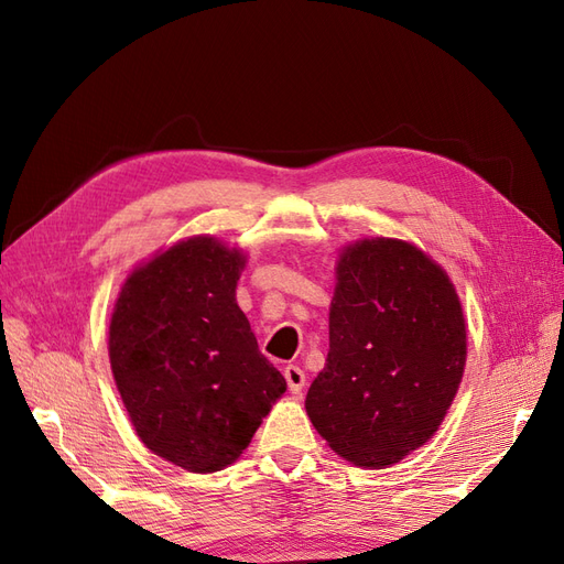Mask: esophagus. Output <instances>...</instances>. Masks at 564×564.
I'll use <instances>...</instances> for the list:
<instances>
[{
  "mask_svg": "<svg viewBox=\"0 0 564 564\" xmlns=\"http://www.w3.org/2000/svg\"><path fill=\"white\" fill-rule=\"evenodd\" d=\"M284 379H286V386H289V390H292V392H301L303 386H305V373L296 365L284 367Z\"/></svg>",
  "mask_w": 564,
  "mask_h": 564,
  "instance_id": "34e87169",
  "label": "esophagus"
}]
</instances>
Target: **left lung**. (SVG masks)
<instances>
[{
  "label": "left lung",
  "mask_w": 564,
  "mask_h": 564,
  "mask_svg": "<svg viewBox=\"0 0 564 564\" xmlns=\"http://www.w3.org/2000/svg\"><path fill=\"white\" fill-rule=\"evenodd\" d=\"M466 365V322L447 272L414 245L340 253L329 352L308 395L315 431L357 466L383 468L429 442Z\"/></svg>",
  "instance_id": "8db88e82"
}]
</instances>
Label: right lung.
I'll return each mask as SVG.
<instances>
[{
  "instance_id": "right-lung-1",
  "label": "right lung",
  "mask_w": 564,
  "mask_h": 564,
  "mask_svg": "<svg viewBox=\"0 0 564 564\" xmlns=\"http://www.w3.org/2000/svg\"><path fill=\"white\" fill-rule=\"evenodd\" d=\"M245 256L191 237L133 270L110 322V367L148 449L191 473L230 466L286 390L235 299Z\"/></svg>"
}]
</instances>
